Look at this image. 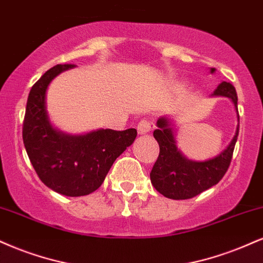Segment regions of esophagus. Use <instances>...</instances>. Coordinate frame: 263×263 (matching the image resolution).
<instances>
[{
    "label": "esophagus",
    "instance_id": "esophagus-1",
    "mask_svg": "<svg viewBox=\"0 0 263 263\" xmlns=\"http://www.w3.org/2000/svg\"><path fill=\"white\" fill-rule=\"evenodd\" d=\"M156 126H154V122L152 121V120H142V121L138 123L137 126V129H138V134L140 135H145L148 134V132H151L152 129H153Z\"/></svg>",
    "mask_w": 263,
    "mask_h": 263
}]
</instances>
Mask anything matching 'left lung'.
I'll return each instance as SVG.
<instances>
[{"label": "left lung", "mask_w": 263, "mask_h": 263, "mask_svg": "<svg viewBox=\"0 0 263 263\" xmlns=\"http://www.w3.org/2000/svg\"><path fill=\"white\" fill-rule=\"evenodd\" d=\"M214 72L216 68H211V73ZM212 97L229 98L239 121L238 96L232 84L222 82ZM157 127L153 136L159 144L160 152L151 172V181L159 194L172 200H187L217 185L222 180L232 162L234 147L238 141L239 123L233 140L226 149L203 162L191 160L181 153L176 143L174 120L170 116L158 119Z\"/></svg>", "instance_id": "obj_1"}]
</instances>
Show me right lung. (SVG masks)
I'll use <instances>...</instances> for the list:
<instances>
[{"label":"right lung","instance_id":"obj_1","mask_svg":"<svg viewBox=\"0 0 263 263\" xmlns=\"http://www.w3.org/2000/svg\"><path fill=\"white\" fill-rule=\"evenodd\" d=\"M74 65H58L31 87L25 109L23 142L31 165L49 189L78 197L100 187L110 167L135 142L137 131L99 128L83 135H69L51 123L46 91L53 78Z\"/></svg>","mask_w":263,"mask_h":263}]
</instances>
